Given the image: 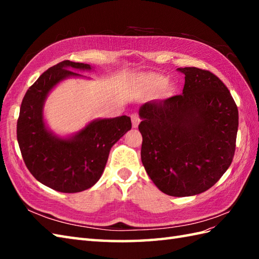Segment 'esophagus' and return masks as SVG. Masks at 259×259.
<instances>
[{
  "instance_id": "1",
  "label": "esophagus",
  "mask_w": 259,
  "mask_h": 259,
  "mask_svg": "<svg viewBox=\"0 0 259 259\" xmlns=\"http://www.w3.org/2000/svg\"><path fill=\"white\" fill-rule=\"evenodd\" d=\"M131 121H133V126H134V128H137V126L139 125V122H140L139 115L137 114V113L131 114Z\"/></svg>"
}]
</instances>
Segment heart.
I'll return each instance as SVG.
<instances>
[{"label": "heart", "instance_id": "heart-1", "mask_svg": "<svg viewBox=\"0 0 259 259\" xmlns=\"http://www.w3.org/2000/svg\"><path fill=\"white\" fill-rule=\"evenodd\" d=\"M148 83H149L152 88H160L164 83V78L160 75H149L147 78Z\"/></svg>", "mask_w": 259, "mask_h": 259}]
</instances>
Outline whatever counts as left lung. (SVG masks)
Returning <instances> with one entry per match:
<instances>
[{
	"label": "left lung",
	"instance_id": "left-lung-1",
	"mask_svg": "<svg viewBox=\"0 0 259 259\" xmlns=\"http://www.w3.org/2000/svg\"><path fill=\"white\" fill-rule=\"evenodd\" d=\"M181 95L152 100L139 109L141 161L166 195L201 194L233 161L238 109L227 87L210 71L179 68Z\"/></svg>",
	"mask_w": 259,
	"mask_h": 259
}]
</instances>
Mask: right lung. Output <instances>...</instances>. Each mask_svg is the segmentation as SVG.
<instances>
[{"label":"right lung","mask_w":259,"mask_h":259,"mask_svg":"<svg viewBox=\"0 0 259 259\" xmlns=\"http://www.w3.org/2000/svg\"><path fill=\"white\" fill-rule=\"evenodd\" d=\"M71 70H87L90 64L69 60L48 69L22 100L16 135L25 166L37 181L60 192H80L100 179L111 147L131 129L126 115L96 119L72 136L62 138L48 129L43 106L54 87L71 76Z\"/></svg>","instance_id":"add662e5"}]
</instances>
